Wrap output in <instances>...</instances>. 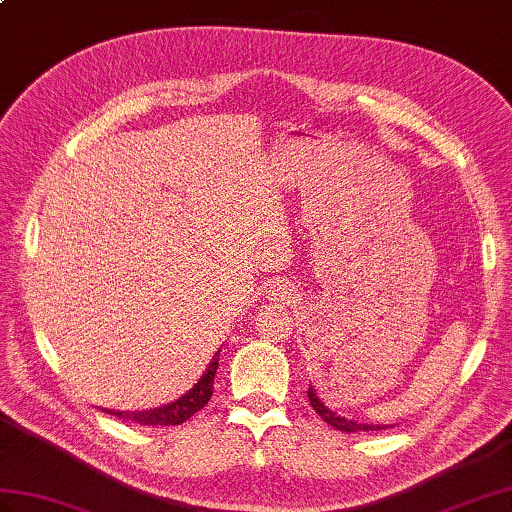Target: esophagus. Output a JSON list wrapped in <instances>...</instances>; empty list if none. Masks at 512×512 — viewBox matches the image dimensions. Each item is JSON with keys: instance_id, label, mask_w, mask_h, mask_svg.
<instances>
[{"instance_id": "34e87169", "label": "esophagus", "mask_w": 512, "mask_h": 512, "mask_svg": "<svg viewBox=\"0 0 512 512\" xmlns=\"http://www.w3.org/2000/svg\"><path fill=\"white\" fill-rule=\"evenodd\" d=\"M291 284H286V282H282V280H278V282H273L271 286H269V291H267V295H269V299H273V302H286V299L291 297Z\"/></svg>"}]
</instances>
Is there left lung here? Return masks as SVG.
<instances>
[{"label":"left lung","mask_w":512,"mask_h":512,"mask_svg":"<svg viewBox=\"0 0 512 512\" xmlns=\"http://www.w3.org/2000/svg\"><path fill=\"white\" fill-rule=\"evenodd\" d=\"M308 402L310 406H313L315 413L328 423V426L341 430V432H360V430H384V426H371V423H358V421H352V419H345L341 415H336L334 410H330L326 404L321 402V397L315 393L313 386H308Z\"/></svg>","instance_id":"obj_1"}]
</instances>
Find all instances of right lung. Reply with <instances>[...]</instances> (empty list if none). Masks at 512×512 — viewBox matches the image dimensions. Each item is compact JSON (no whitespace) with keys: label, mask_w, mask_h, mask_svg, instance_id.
Returning <instances> with one entry per match:
<instances>
[{"label":"right lung","mask_w":512,"mask_h":512,"mask_svg":"<svg viewBox=\"0 0 512 512\" xmlns=\"http://www.w3.org/2000/svg\"><path fill=\"white\" fill-rule=\"evenodd\" d=\"M219 367V354L210 360L208 369L204 371V376L199 378V382L193 386V389L182 395L180 400L165 404L160 408L152 410H136V413H123V410H108V415H115L117 419L123 421H134L139 426H180L189 417H193L197 410H202L210 397H213V382H215V373Z\"/></svg>","instance_id":"right-lung-1"}]
</instances>
